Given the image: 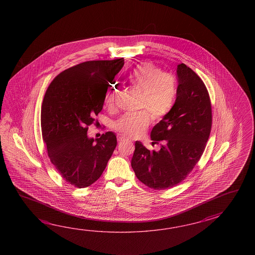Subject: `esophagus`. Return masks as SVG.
I'll list each match as a JSON object with an SVG mask.
<instances>
[{
	"label": "esophagus",
	"mask_w": 255,
	"mask_h": 255,
	"mask_svg": "<svg viewBox=\"0 0 255 255\" xmlns=\"http://www.w3.org/2000/svg\"><path fill=\"white\" fill-rule=\"evenodd\" d=\"M118 140L120 141V142H122V141L128 140L127 137H126L125 135H118Z\"/></svg>",
	"instance_id": "34e87169"
}]
</instances>
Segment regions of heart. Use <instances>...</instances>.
Listing matches in <instances>:
<instances>
[{
  "mask_svg": "<svg viewBox=\"0 0 255 255\" xmlns=\"http://www.w3.org/2000/svg\"><path fill=\"white\" fill-rule=\"evenodd\" d=\"M126 81L132 89L140 92L139 108L147 109L153 118H162L173 108L177 97L176 80L171 75L162 73L156 65L150 63L136 65L128 72ZM116 94L114 87H109L105 95L106 103H112ZM148 124V114L142 111L121 117L116 122L115 128L125 135H135L145 129Z\"/></svg>",
  "mask_w": 255,
  "mask_h": 255,
  "instance_id": "1",
  "label": "heart"
}]
</instances>
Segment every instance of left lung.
<instances>
[{"mask_svg":"<svg viewBox=\"0 0 255 255\" xmlns=\"http://www.w3.org/2000/svg\"><path fill=\"white\" fill-rule=\"evenodd\" d=\"M177 97L174 107L150 133L158 151L135 141L131 166L136 178L153 190L174 187L200 160L212 128V105L204 83L185 64L177 67Z\"/></svg>","mask_w":255,"mask_h":255,"instance_id":"8db88e82","label":"left lung"}]
</instances>
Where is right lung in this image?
Instances as JSON below:
<instances>
[{
    "instance_id": "obj_1",
    "label": "right lung",
    "mask_w": 255,
    "mask_h": 255,
    "mask_svg": "<svg viewBox=\"0 0 255 255\" xmlns=\"http://www.w3.org/2000/svg\"><path fill=\"white\" fill-rule=\"evenodd\" d=\"M124 59L88 61L63 71L51 82L41 111L43 139L60 175L77 188H87L103 173L117 146L109 131L88 137V126L103 109L109 83Z\"/></svg>"
}]
</instances>
